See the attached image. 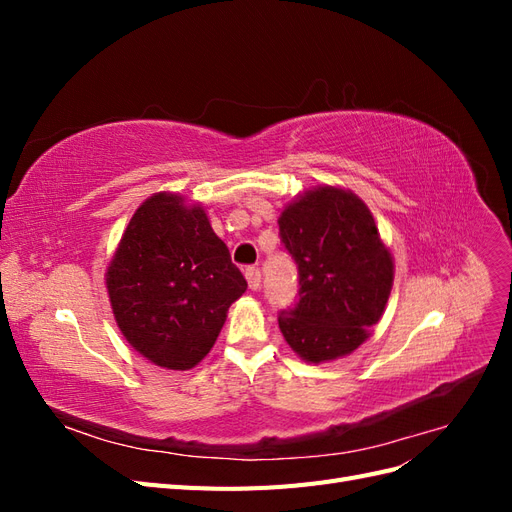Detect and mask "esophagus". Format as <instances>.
Masks as SVG:
<instances>
[{
  "label": "esophagus",
  "instance_id": "esophagus-1",
  "mask_svg": "<svg viewBox=\"0 0 512 512\" xmlns=\"http://www.w3.org/2000/svg\"><path fill=\"white\" fill-rule=\"evenodd\" d=\"M245 280H247V284H250L252 290H258L260 284H262L260 269H258V267H247V269H245Z\"/></svg>",
  "mask_w": 512,
  "mask_h": 512
}]
</instances>
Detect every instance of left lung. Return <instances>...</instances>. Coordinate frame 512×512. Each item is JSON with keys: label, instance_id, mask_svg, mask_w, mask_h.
Wrapping results in <instances>:
<instances>
[{"label": "left lung", "instance_id": "1", "mask_svg": "<svg viewBox=\"0 0 512 512\" xmlns=\"http://www.w3.org/2000/svg\"><path fill=\"white\" fill-rule=\"evenodd\" d=\"M280 239L299 271V301L277 314L288 346L309 363L359 348L393 286L391 252L359 196L307 192L280 215Z\"/></svg>", "mask_w": 512, "mask_h": 512}]
</instances>
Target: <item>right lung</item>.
<instances>
[{"label": "right lung", "instance_id": "add662e5", "mask_svg": "<svg viewBox=\"0 0 512 512\" xmlns=\"http://www.w3.org/2000/svg\"><path fill=\"white\" fill-rule=\"evenodd\" d=\"M106 288L134 350L166 369H192L213 348L247 282L207 213L162 192L132 215Z\"/></svg>", "mask_w": 512, "mask_h": 512}]
</instances>
